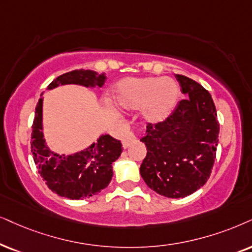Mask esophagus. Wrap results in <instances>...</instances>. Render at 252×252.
<instances>
[{"label":"esophagus","instance_id":"34e87169","mask_svg":"<svg viewBox=\"0 0 252 252\" xmlns=\"http://www.w3.org/2000/svg\"><path fill=\"white\" fill-rule=\"evenodd\" d=\"M136 141H137V138H136L135 133L129 132L128 135L124 137V139H123V148L126 149L129 145H131L132 143H135Z\"/></svg>","mask_w":252,"mask_h":252}]
</instances>
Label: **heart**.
I'll return each instance as SVG.
<instances>
[{
    "label": "heart",
    "mask_w": 252,
    "mask_h": 252,
    "mask_svg": "<svg viewBox=\"0 0 252 252\" xmlns=\"http://www.w3.org/2000/svg\"><path fill=\"white\" fill-rule=\"evenodd\" d=\"M180 89L177 81L167 78L123 79L114 91L115 102L123 109H141L149 123L166 121L179 102Z\"/></svg>",
    "instance_id": "obj_1"
}]
</instances>
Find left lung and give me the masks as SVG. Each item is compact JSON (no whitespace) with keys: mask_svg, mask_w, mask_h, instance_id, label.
<instances>
[{"mask_svg":"<svg viewBox=\"0 0 252 252\" xmlns=\"http://www.w3.org/2000/svg\"><path fill=\"white\" fill-rule=\"evenodd\" d=\"M176 78L189 97L166 121L148 124L141 139L148 150L141 164L143 180L156 193L172 199L190 195L207 183L220 132L211 94L187 76Z\"/></svg>","mask_w":252,"mask_h":252,"instance_id":"obj_1","label":"left lung"}]
</instances>
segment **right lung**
Masks as SVG:
<instances>
[{
  "label": "right lung",
  "mask_w": 252,
  "mask_h": 252,
  "mask_svg": "<svg viewBox=\"0 0 252 252\" xmlns=\"http://www.w3.org/2000/svg\"><path fill=\"white\" fill-rule=\"evenodd\" d=\"M106 79L104 73L75 69L56 78L47 89L65 85L101 88ZM43 94L36 106L31 135V152L38 173L52 192L63 197L82 200L96 195L113 178V163L122 154V143L108 133H102L96 142L74 154H58L51 150L43 132Z\"/></svg>",
  "instance_id": "obj_1"
}]
</instances>
